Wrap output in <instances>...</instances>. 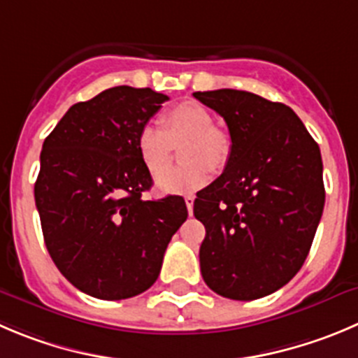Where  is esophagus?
I'll use <instances>...</instances> for the list:
<instances>
[{
	"instance_id": "obj_1",
	"label": "esophagus",
	"mask_w": 358,
	"mask_h": 358,
	"mask_svg": "<svg viewBox=\"0 0 358 358\" xmlns=\"http://www.w3.org/2000/svg\"><path fill=\"white\" fill-rule=\"evenodd\" d=\"M185 200H186V207H188L189 216H192V214H193V202H195V196H193V195H186Z\"/></svg>"
}]
</instances>
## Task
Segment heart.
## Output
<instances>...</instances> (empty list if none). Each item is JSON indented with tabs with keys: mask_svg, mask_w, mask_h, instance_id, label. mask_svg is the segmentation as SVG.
I'll return each instance as SVG.
<instances>
[{
	"mask_svg": "<svg viewBox=\"0 0 358 358\" xmlns=\"http://www.w3.org/2000/svg\"><path fill=\"white\" fill-rule=\"evenodd\" d=\"M163 128L144 124L137 135V151L151 173L166 165L173 145L182 142L186 165L166 169L156 177V186L165 193H188L209 182L210 169H223L228 162L232 138L227 130L213 124V115L196 101H181L163 114Z\"/></svg>",
	"mask_w": 358,
	"mask_h": 358,
	"instance_id": "b5f03b06",
	"label": "heart"
}]
</instances>
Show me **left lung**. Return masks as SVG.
I'll return each instance as SVG.
<instances>
[{
    "mask_svg": "<svg viewBox=\"0 0 358 358\" xmlns=\"http://www.w3.org/2000/svg\"><path fill=\"white\" fill-rule=\"evenodd\" d=\"M193 96L232 138L223 173L193 203L202 278L221 297L255 301L285 287L311 250L325 203L320 148L285 103L237 90Z\"/></svg>",
    "mask_w": 358,
    "mask_h": 358,
    "instance_id": "left-lung-1",
    "label": "left lung"
}]
</instances>
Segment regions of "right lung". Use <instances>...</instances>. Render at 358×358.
<instances>
[{
  "label": "right lung",
  "instance_id": "obj_1",
  "mask_svg": "<svg viewBox=\"0 0 358 358\" xmlns=\"http://www.w3.org/2000/svg\"><path fill=\"white\" fill-rule=\"evenodd\" d=\"M166 94L117 86L68 108L45 138L35 182L43 241L61 274L84 294L121 301L152 287L185 199H142L152 185L137 135Z\"/></svg>",
  "mask_w": 358,
  "mask_h": 358
}]
</instances>
